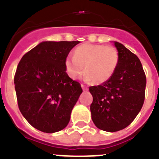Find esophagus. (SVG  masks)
I'll return each instance as SVG.
<instances>
[{
	"mask_svg": "<svg viewBox=\"0 0 159 159\" xmlns=\"http://www.w3.org/2000/svg\"><path fill=\"white\" fill-rule=\"evenodd\" d=\"M81 87H82V88H83V90H84V91H88V87L85 86L84 84H81Z\"/></svg>",
	"mask_w": 159,
	"mask_h": 159,
	"instance_id": "1",
	"label": "esophagus"
}]
</instances>
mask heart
Here are the masks:
<instances>
[{
    "label": "heart",
    "instance_id": "1",
    "mask_svg": "<svg viewBox=\"0 0 159 159\" xmlns=\"http://www.w3.org/2000/svg\"><path fill=\"white\" fill-rule=\"evenodd\" d=\"M119 52L116 48L95 43H84L75 48L74 56L66 58V70L71 79L84 73L88 80L96 84L107 81L116 71L119 64Z\"/></svg>",
    "mask_w": 159,
    "mask_h": 159
}]
</instances>
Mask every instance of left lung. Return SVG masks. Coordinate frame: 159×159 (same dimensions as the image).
<instances>
[{"label":"left lung","instance_id":"obj_1","mask_svg":"<svg viewBox=\"0 0 159 159\" xmlns=\"http://www.w3.org/2000/svg\"><path fill=\"white\" fill-rule=\"evenodd\" d=\"M119 52L117 68L107 81L92 86L90 109L93 123L100 130H123L139 113L145 99L147 79L139 59L123 44L114 42Z\"/></svg>","mask_w":159,"mask_h":159}]
</instances>
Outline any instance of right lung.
<instances>
[{"label":"right lung","instance_id":"right-lung-1","mask_svg":"<svg viewBox=\"0 0 159 159\" xmlns=\"http://www.w3.org/2000/svg\"><path fill=\"white\" fill-rule=\"evenodd\" d=\"M80 41L41 42L23 56L14 84L18 107L25 119L40 131L55 133L67 127L83 92L66 72L65 60Z\"/></svg>","mask_w":159,"mask_h":159}]
</instances>
